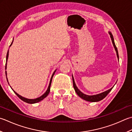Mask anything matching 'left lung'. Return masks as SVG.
<instances>
[{"label":"left lung","instance_id":"8db88e82","mask_svg":"<svg viewBox=\"0 0 132 132\" xmlns=\"http://www.w3.org/2000/svg\"><path fill=\"white\" fill-rule=\"evenodd\" d=\"M110 35V37L111 39H112V43L113 44V46H114L115 50L116 51V53H117V57L119 59V56H118V50H117V48L116 47V46L115 45V43H114V39H113V35H112V34L110 32H109ZM73 86H74V88L75 89V91H76V93L78 94V96H79L81 98L84 99L86 101H90V102H98V101H100L102 100L106 96V95L109 94V93L112 90V89H113V87L112 88L109 89L107 91H106L105 92H103L101 94H97V95H86L84 93H82L80 91V90L77 88V87L76 86V84H75V82H74V78L73 77Z\"/></svg>","mask_w":132,"mask_h":132}]
</instances>
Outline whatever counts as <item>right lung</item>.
Returning <instances> with one entry per match:
<instances>
[{"label": "right lung", "mask_w": 132, "mask_h": 132, "mask_svg": "<svg viewBox=\"0 0 132 132\" xmlns=\"http://www.w3.org/2000/svg\"><path fill=\"white\" fill-rule=\"evenodd\" d=\"M12 42L11 43V45H10V46H11V45H12ZM8 57H9V51H8L7 54V56H6V61H7V59H8ZM6 64H7V63H6ZM55 71H56V70H55V71H54V72L53 75H52V76H51V78L50 81V84H49V86H48V87L47 90H46V92H45V93L43 94L42 95V96H40V97L37 98H36V99H27V98H24V97H22L21 95H20L18 94V93H16L15 92V91H14V92L15 93V94H16L17 96H18V97H19L20 100H22V101H23L25 102L28 103V104H35V103H37V102H39V101H42V100H43L44 98H46V97H47V95H48V94H49V93H50V86H51V81H52L53 77V76H54V74H55ZM6 75H7L6 71ZM7 81H8V80H7Z\"/></svg>", "instance_id": "add662e5"}]
</instances>
